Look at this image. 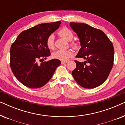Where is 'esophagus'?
I'll return each mask as SVG.
<instances>
[{
    "label": "esophagus",
    "instance_id": "1",
    "mask_svg": "<svg viewBox=\"0 0 125 125\" xmlns=\"http://www.w3.org/2000/svg\"><path fill=\"white\" fill-rule=\"evenodd\" d=\"M67 62V61H61V64H66V63Z\"/></svg>",
    "mask_w": 125,
    "mask_h": 125
}]
</instances>
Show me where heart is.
<instances>
[{
    "label": "heart",
    "instance_id": "obj_1",
    "mask_svg": "<svg viewBox=\"0 0 125 125\" xmlns=\"http://www.w3.org/2000/svg\"><path fill=\"white\" fill-rule=\"evenodd\" d=\"M58 34L68 41H71L73 38V33L67 27H63L58 32ZM54 37L53 35H49L46 40V44L49 49L54 48ZM71 46L73 49H77L79 48V44L77 42H71ZM73 56V52L71 49L67 50H57L52 53V57L61 61H66Z\"/></svg>",
    "mask_w": 125,
    "mask_h": 125
}]
</instances>
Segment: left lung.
<instances>
[{
    "mask_svg": "<svg viewBox=\"0 0 125 125\" xmlns=\"http://www.w3.org/2000/svg\"><path fill=\"white\" fill-rule=\"evenodd\" d=\"M79 37L81 48L74 60L76 68L72 71L75 81L85 88L92 89L102 84L114 64V49L112 42L101 30L82 23H70Z\"/></svg>",
    "mask_w": 125,
    "mask_h": 125,
    "instance_id": "1",
    "label": "left lung"
}]
</instances>
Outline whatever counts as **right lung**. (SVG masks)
<instances>
[{
  "label": "right lung",
  "mask_w": 125,
  "mask_h": 125,
  "mask_svg": "<svg viewBox=\"0 0 125 125\" xmlns=\"http://www.w3.org/2000/svg\"><path fill=\"white\" fill-rule=\"evenodd\" d=\"M60 24V21L42 23L23 31L11 45L10 66L16 78L24 86L33 89L43 86L60 65L57 59L39 63L51 55L46 40Z\"/></svg>",
  "instance_id": "1"
}]
</instances>
